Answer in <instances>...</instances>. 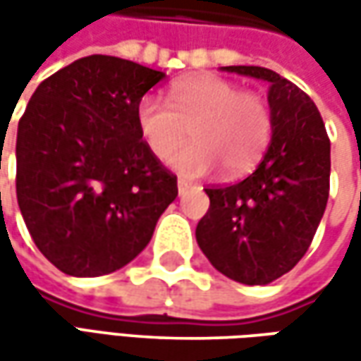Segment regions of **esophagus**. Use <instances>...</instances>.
I'll list each match as a JSON object with an SVG mask.
<instances>
[{
    "mask_svg": "<svg viewBox=\"0 0 361 361\" xmlns=\"http://www.w3.org/2000/svg\"><path fill=\"white\" fill-rule=\"evenodd\" d=\"M176 187H178V195H185L188 188H190V183H188V180H183V178H178Z\"/></svg>",
    "mask_w": 361,
    "mask_h": 361,
    "instance_id": "esophagus-1",
    "label": "esophagus"
}]
</instances>
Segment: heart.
<instances>
[{"instance_id": "obj_1", "label": "heart", "mask_w": 361, "mask_h": 361, "mask_svg": "<svg viewBox=\"0 0 361 361\" xmlns=\"http://www.w3.org/2000/svg\"><path fill=\"white\" fill-rule=\"evenodd\" d=\"M166 104L146 94L136 104V128L146 148L166 160L188 130L195 143L171 157L169 164L183 176H202L216 169L227 174L249 171L263 157L271 136V114L263 98L243 92L219 76L176 82Z\"/></svg>"}]
</instances>
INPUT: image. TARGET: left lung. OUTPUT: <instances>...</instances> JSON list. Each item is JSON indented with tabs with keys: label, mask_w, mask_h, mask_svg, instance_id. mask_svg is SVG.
I'll return each mask as SVG.
<instances>
[{
	"label": "left lung",
	"mask_w": 361,
	"mask_h": 361,
	"mask_svg": "<svg viewBox=\"0 0 361 361\" xmlns=\"http://www.w3.org/2000/svg\"><path fill=\"white\" fill-rule=\"evenodd\" d=\"M223 72L269 84L271 142L253 173L229 187L204 188L211 207L197 243L216 271L245 285H267L305 255L329 197V138L303 90L261 66Z\"/></svg>",
	"instance_id": "left-lung-1"
}]
</instances>
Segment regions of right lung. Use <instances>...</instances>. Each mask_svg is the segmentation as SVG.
<instances>
[{
    "mask_svg": "<svg viewBox=\"0 0 361 361\" xmlns=\"http://www.w3.org/2000/svg\"><path fill=\"white\" fill-rule=\"evenodd\" d=\"M164 72L88 56L44 80L18 124V204L49 263L72 277L122 269L176 199L146 148L136 104Z\"/></svg>",
    "mask_w": 361,
    "mask_h": 361,
    "instance_id": "add662e5",
    "label": "right lung"
}]
</instances>
